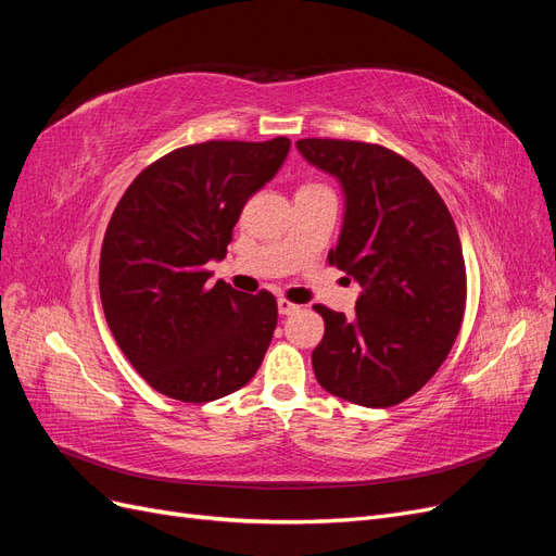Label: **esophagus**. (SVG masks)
<instances>
[{"label": "esophagus", "mask_w": 556, "mask_h": 556, "mask_svg": "<svg viewBox=\"0 0 556 556\" xmlns=\"http://www.w3.org/2000/svg\"><path fill=\"white\" fill-rule=\"evenodd\" d=\"M296 311H299V306L292 304V301L278 299V313H280V315H292V313H296Z\"/></svg>", "instance_id": "1"}]
</instances>
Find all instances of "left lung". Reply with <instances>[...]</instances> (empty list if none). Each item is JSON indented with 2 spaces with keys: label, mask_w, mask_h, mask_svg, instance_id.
I'll list each match as a JSON object with an SVG mask.
<instances>
[{
  "label": "left lung",
  "mask_w": 556,
  "mask_h": 556,
  "mask_svg": "<svg viewBox=\"0 0 556 556\" xmlns=\"http://www.w3.org/2000/svg\"><path fill=\"white\" fill-rule=\"evenodd\" d=\"M299 153L339 180L343 227L329 264L355 278V315L325 306L313 350L317 382L366 408L406 401L439 371L466 306V266L452 215L415 164L362 141L301 139Z\"/></svg>",
  "instance_id": "obj_1"
}]
</instances>
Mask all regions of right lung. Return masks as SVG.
<instances>
[{
	"label": "right lung",
	"instance_id": "add662e5",
	"mask_svg": "<svg viewBox=\"0 0 556 556\" xmlns=\"http://www.w3.org/2000/svg\"><path fill=\"white\" fill-rule=\"evenodd\" d=\"M290 153V139L185 146L143 169L117 201L99 257V296L129 364L160 394L206 403L241 390L278 323L271 292L211 282L245 201Z\"/></svg>",
	"mask_w": 556,
	"mask_h": 556
}]
</instances>
